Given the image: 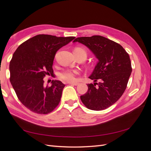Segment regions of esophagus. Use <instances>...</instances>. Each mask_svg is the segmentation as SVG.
<instances>
[{
    "instance_id": "obj_1",
    "label": "esophagus",
    "mask_w": 151,
    "mask_h": 151,
    "mask_svg": "<svg viewBox=\"0 0 151 151\" xmlns=\"http://www.w3.org/2000/svg\"><path fill=\"white\" fill-rule=\"evenodd\" d=\"M68 84H71V85H74V86H77L79 84V83H76V82H75V83H73V82H69V83H68Z\"/></svg>"
}]
</instances>
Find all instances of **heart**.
<instances>
[{"mask_svg":"<svg viewBox=\"0 0 151 151\" xmlns=\"http://www.w3.org/2000/svg\"><path fill=\"white\" fill-rule=\"evenodd\" d=\"M74 53L76 57L84 55L87 57V53L85 50L81 47H76L74 49ZM79 74V70L77 69H65L61 71L58 74V77L61 80L67 82H74L76 79V76Z\"/></svg>","mask_w":151,"mask_h":151,"instance_id":"1","label":"heart"}]
</instances>
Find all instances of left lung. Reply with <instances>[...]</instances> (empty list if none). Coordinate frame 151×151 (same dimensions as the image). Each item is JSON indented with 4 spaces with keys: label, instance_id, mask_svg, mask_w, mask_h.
<instances>
[{
    "label": "left lung",
    "instance_id": "1",
    "mask_svg": "<svg viewBox=\"0 0 151 151\" xmlns=\"http://www.w3.org/2000/svg\"><path fill=\"white\" fill-rule=\"evenodd\" d=\"M77 42L88 47L99 60L89 77L94 83L88 84L81 99L89 109L103 110L115 103L127 88L132 70L129 55L120 44L101 36L79 37L74 40Z\"/></svg>",
    "mask_w": 151,
    "mask_h": 151
}]
</instances>
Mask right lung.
Segmentation results:
<instances>
[{"mask_svg": "<svg viewBox=\"0 0 151 151\" xmlns=\"http://www.w3.org/2000/svg\"><path fill=\"white\" fill-rule=\"evenodd\" d=\"M75 38L38 35L21 44L10 62V81L18 99L38 114L53 111L60 101L65 84L53 80L44 86L45 76L53 74V63L58 50Z\"/></svg>", "mask_w": 151, "mask_h": 151, "instance_id": "1", "label": "right lung"}]
</instances>
